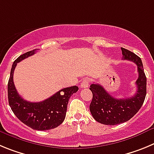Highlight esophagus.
<instances>
[{
    "mask_svg": "<svg viewBox=\"0 0 154 154\" xmlns=\"http://www.w3.org/2000/svg\"><path fill=\"white\" fill-rule=\"evenodd\" d=\"M90 85V80L88 78H85L82 80V82L80 84V87L81 88H87Z\"/></svg>",
    "mask_w": 154,
    "mask_h": 154,
    "instance_id": "34e87169",
    "label": "esophagus"
}]
</instances>
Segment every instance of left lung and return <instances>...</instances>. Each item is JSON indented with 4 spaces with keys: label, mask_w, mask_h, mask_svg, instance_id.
Here are the masks:
<instances>
[{
    "label": "left lung",
    "mask_w": 154,
    "mask_h": 154,
    "mask_svg": "<svg viewBox=\"0 0 154 154\" xmlns=\"http://www.w3.org/2000/svg\"><path fill=\"white\" fill-rule=\"evenodd\" d=\"M123 59L133 61L137 66L138 79L136 81L137 92L134 96L117 99L106 92L101 85L92 84L90 90L93 99L90 110L94 120L105 125H117L128 121L139 111L146 94V77L140 58L135 54L121 48Z\"/></svg>",
    "instance_id": "obj_1"
}]
</instances>
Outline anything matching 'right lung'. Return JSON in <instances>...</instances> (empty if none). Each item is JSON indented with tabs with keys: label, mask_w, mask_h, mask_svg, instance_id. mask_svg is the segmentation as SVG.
<instances>
[{
	"label": "right lung",
	"mask_w": 154,
	"mask_h": 154,
	"mask_svg": "<svg viewBox=\"0 0 154 154\" xmlns=\"http://www.w3.org/2000/svg\"><path fill=\"white\" fill-rule=\"evenodd\" d=\"M38 50V49H37ZM37 50H33L20 55L12 65L8 84L9 105L17 118L30 128L37 131H48L57 127L66 117L67 103L71 95L78 91V87L63 88L53 96L41 102H29L19 95L14 84V71L17 63L32 56Z\"/></svg>",
	"instance_id": "1"
}]
</instances>
